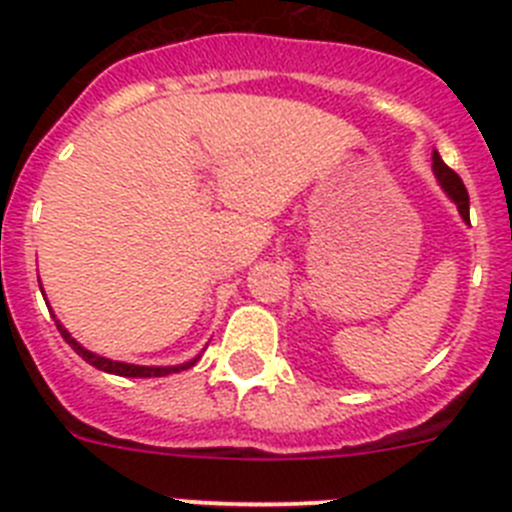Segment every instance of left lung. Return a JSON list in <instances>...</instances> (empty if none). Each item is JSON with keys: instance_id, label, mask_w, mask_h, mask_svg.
<instances>
[{"instance_id": "8db88e82", "label": "left lung", "mask_w": 512, "mask_h": 512, "mask_svg": "<svg viewBox=\"0 0 512 512\" xmlns=\"http://www.w3.org/2000/svg\"><path fill=\"white\" fill-rule=\"evenodd\" d=\"M434 170H436V178H439L441 188H444V191L451 196V201L457 204V209H459V214H462L464 222H469V193H467V188H464L462 178H459L457 173H454V170H451L449 165L439 158V153H434Z\"/></svg>"}]
</instances>
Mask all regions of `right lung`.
Instances as JSON below:
<instances>
[{"label": "right lung", "mask_w": 512, "mask_h": 512, "mask_svg": "<svg viewBox=\"0 0 512 512\" xmlns=\"http://www.w3.org/2000/svg\"><path fill=\"white\" fill-rule=\"evenodd\" d=\"M55 326H58V331H61V336H63V339H66L68 344H71L73 352H76L78 357H84L86 362H89V365L99 367V370H104V372H112V375H122V377H165V375H170V372H181V370H186V367L196 365V359H199V357H196V359H191V362H186V365H178V367H140V365H124V362H114V359H104V357H99V354L89 352V349L81 347V344H78L76 339H73V336L68 334V331L63 329L61 324H58V321H55Z\"/></svg>", "instance_id": "right-lung-1"}]
</instances>
